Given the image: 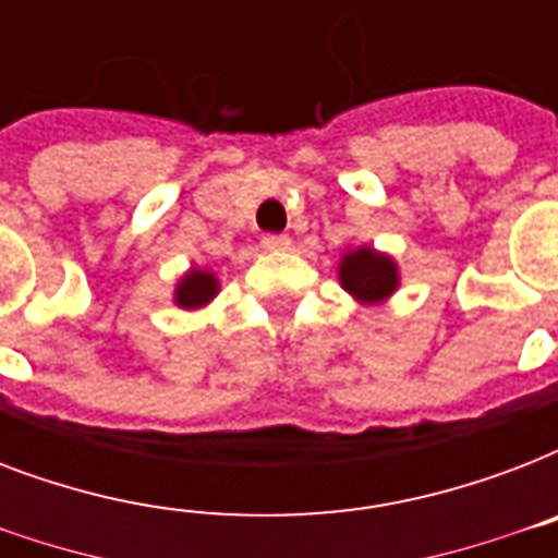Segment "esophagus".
<instances>
[{
	"instance_id": "34e87169",
	"label": "esophagus",
	"mask_w": 558,
	"mask_h": 558,
	"mask_svg": "<svg viewBox=\"0 0 558 558\" xmlns=\"http://www.w3.org/2000/svg\"><path fill=\"white\" fill-rule=\"evenodd\" d=\"M289 245H292V240H289L287 234H266V236H263V248H266V252H287Z\"/></svg>"
}]
</instances>
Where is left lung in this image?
Instances as JSON below:
<instances>
[{
	"label": "left lung",
	"mask_w": 558,
	"mask_h": 558,
	"mask_svg": "<svg viewBox=\"0 0 558 558\" xmlns=\"http://www.w3.org/2000/svg\"><path fill=\"white\" fill-rule=\"evenodd\" d=\"M341 289H348L359 304L373 306L388 301L399 287V269L393 257L376 252L371 245H359L339 263Z\"/></svg>",
	"instance_id": "obj_1"
}]
</instances>
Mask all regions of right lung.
Instances as JSON below:
<instances>
[{
    "label": "right lung",
    "mask_w": 558,
    "mask_h": 558,
    "mask_svg": "<svg viewBox=\"0 0 558 558\" xmlns=\"http://www.w3.org/2000/svg\"><path fill=\"white\" fill-rule=\"evenodd\" d=\"M219 292L217 278L205 269H191L187 275H182V280L177 283V292H173V301L182 310H199L208 301H214V295Z\"/></svg>",
    "instance_id": "add662e5"
}]
</instances>
